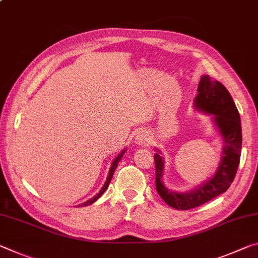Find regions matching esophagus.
I'll return each mask as SVG.
<instances>
[{
    "label": "esophagus",
    "mask_w": 258,
    "mask_h": 258,
    "mask_svg": "<svg viewBox=\"0 0 258 258\" xmlns=\"http://www.w3.org/2000/svg\"><path fill=\"white\" fill-rule=\"evenodd\" d=\"M136 142L139 146H149L150 145V136L147 131H139L136 136Z\"/></svg>",
    "instance_id": "1"
}]
</instances>
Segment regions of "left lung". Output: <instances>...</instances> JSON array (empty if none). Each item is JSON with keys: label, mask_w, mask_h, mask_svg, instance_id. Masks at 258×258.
<instances>
[{"label": "left lung", "mask_w": 258, "mask_h": 258, "mask_svg": "<svg viewBox=\"0 0 258 258\" xmlns=\"http://www.w3.org/2000/svg\"><path fill=\"white\" fill-rule=\"evenodd\" d=\"M194 107L199 111L212 114V121L223 139V154L217 170L194 189L178 193L166 188L163 183L164 159L161 151L156 149L155 166H156V189L167 206L178 210L193 209L207 203L216 196L225 193L234 180L238 170L242 145L241 121L238 109L231 94L219 81L204 75L200 80L198 96L194 100Z\"/></svg>", "instance_id": "left-lung-1"}]
</instances>
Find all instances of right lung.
Here are the masks:
<instances>
[{"label":"right lung","instance_id":"right-lung-1","mask_svg":"<svg viewBox=\"0 0 258 258\" xmlns=\"http://www.w3.org/2000/svg\"><path fill=\"white\" fill-rule=\"evenodd\" d=\"M126 151V149H124L121 151V153L118 155V156L113 159L112 161V163H111V166H110V170H109V173H108V177H107V180H105V182H104V185H103V187L101 188L100 189V191L99 193H97L95 196H94V198H92V199H89L88 201H86V202H84V203H81V204H79V206L78 207H86V206H89V204H92V203H94L96 201L97 199L100 198V196L104 193L105 190H107V188L109 187V183H110V181H111V179H112V175H113V172H114V170H116V167H117V165H118V163L120 162V159H121V157H122V155H124V153Z\"/></svg>","mask_w":258,"mask_h":258}]
</instances>
